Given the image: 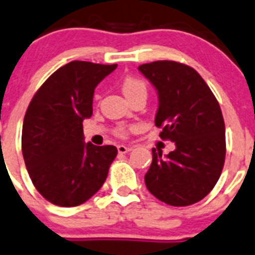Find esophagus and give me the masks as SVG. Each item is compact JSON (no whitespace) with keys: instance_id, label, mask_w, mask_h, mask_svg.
<instances>
[{"instance_id":"esophagus-1","label":"esophagus","mask_w":255,"mask_h":255,"mask_svg":"<svg viewBox=\"0 0 255 255\" xmlns=\"http://www.w3.org/2000/svg\"><path fill=\"white\" fill-rule=\"evenodd\" d=\"M118 151L120 154H125V152L131 151V146H125V145H119L118 146Z\"/></svg>"}]
</instances>
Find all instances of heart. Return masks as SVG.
I'll use <instances>...</instances> for the list:
<instances>
[{"label": "heart", "instance_id": "heart-1", "mask_svg": "<svg viewBox=\"0 0 255 255\" xmlns=\"http://www.w3.org/2000/svg\"><path fill=\"white\" fill-rule=\"evenodd\" d=\"M121 89H123L124 95L128 99L137 94H145L146 95V85L141 79L135 76H126L121 82ZM135 130V126H124L120 125L115 129V134L120 137H126L130 131Z\"/></svg>", "mask_w": 255, "mask_h": 255}]
</instances>
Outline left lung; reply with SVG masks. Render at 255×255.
<instances>
[{"instance_id": "obj_1", "label": "left lung", "mask_w": 255, "mask_h": 255, "mask_svg": "<svg viewBox=\"0 0 255 255\" xmlns=\"http://www.w3.org/2000/svg\"><path fill=\"white\" fill-rule=\"evenodd\" d=\"M159 94L155 125L160 137L175 142L162 156L152 149L146 188L173 207L204 199L219 180L225 161V125L219 103L203 77L188 65L154 61L139 66Z\"/></svg>"}]
</instances>
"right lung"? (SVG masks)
<instances>
[{
    "instance_id": "right-lung-1",
    "label": "right lung",
    "mask_w": 255,
    "mask_h": 255,
    "mask_svg": "<svg viewBox=\"0 0 255 255\" xmlns=\"http://www.w3.org/2000/svg\"><path fill=\"white\" fill-rule=\"evenodd\" d=\"M118 65L71 61L36 91L25 114L22 155L38 193L57 207H77L98 193L118 155L113 145L84 142L99 82Z\"/></svg>"
}]
</instances>
